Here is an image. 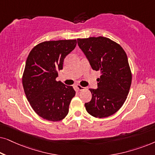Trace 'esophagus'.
<instances>
[{"label":"esophagus","instance_id":"1","mask_svg":"<svg viewBox=\"0 0 155 155\" xmlns=\"http://www.w3.org/2000/svg\"><path fill=\"white\" fill-rule=\"evenodd\" d=\"M77 88L78 89V90H80V91L83 90L84 89V87H82L81 85H80V84H77Z\"/></svg>","mask_w":155,"mask_h":155}]
</instances>
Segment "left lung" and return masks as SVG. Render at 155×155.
<instances>
[{
  "mask_svg": "<svg viewBox=\"0 0 155 155\" xmlns=\"http://www.w3.org/2000/svg\"><path fill=\"white\" fill-rule=\"evenodd\" d=\"M78 44L92 68L101 73L97 88L90 89L92 97L84 104L87 111L96 118L113 115L126 101L132 80L126 52L104 37L78 39Z\"/></svg>",
  "mask_w": 155,
  "mask_h": 155,
  "instance_id": "obj_1",
  "label": "left lung"
}]
</instances>
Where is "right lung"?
I'll return each mask as SVG.
<instances>
[{
	"instance_id": "1",
	"label": "right lung",
	"mask_w": 155,
	"mask_h": 155,
	"mask_svg": "<svg viewBox=\"0 0 155 155\" xmlns=\"http://www.w3.org/2000/svg\"><path fill=\"white\" fill-rule=\"evenodd\" d=\"M76 44V39L44 41L35 46L27 57L23 88L34 111L44 119L58 121L68 114L75 91L56 79Z\"/></svg>"
}]
</instances>
